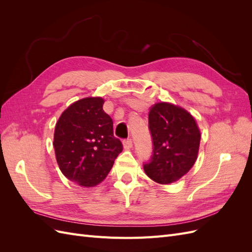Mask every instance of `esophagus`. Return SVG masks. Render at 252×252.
<instances>
[{"label":"esophagus","instance_id":"obj_1","mask_svg":"<svg viewBox=\"0 0 252 252\" xmlns=\"http://www.w3.org/2000/svg\"><path fill=\"white\" fill-rule=\"evenodd\" d=\"M123 145L125 149H130L132 147V140L131 139H127L123 141Z\"/></svg>","mask_w":252,"mask_h":252}]
</instances>
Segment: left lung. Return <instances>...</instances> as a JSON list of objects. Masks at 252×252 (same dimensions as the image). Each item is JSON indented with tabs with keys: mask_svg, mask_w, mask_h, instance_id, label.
Here are the masks:
<instances>
[{
	"mask_svg": "<svg viewBox=\"0 0 252 252\" xmlns=\"http://www.w3.org/2000/svg\"><path fill=\"white\" fill-rule=\"evenodd\" d=\"M148 117L154 156L150 163L144 165V171L158 184H171L194 165L201 142L200 128L191 113L169 102L152 105Z\"/></svg>",
	"mask_w": 252,
	"mask_h": 252,
	"instance_id": "left-lung-1",
	"label": "left lung"
}]
</instances>
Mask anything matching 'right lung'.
Listing matches in <instances>:
<instances>
[{
	"instance_id": "add662e5",
	"label": "right lung",
	"mask_w": 252,
	"mask_h": 252,
	"mask_svg": "<svg viewBox=\"0 0 252 252\" xmlns=\"http://www.w3.org/2000/svg\"><path fill=\"white\" fill-rule=\"evenodd\" d=\"M104 98L88 96L75 101L62 112L53 135L60 170L81 187L100 184L123 150L113 135L112 119L103 110Z\"/></svg>"
}]
</instances>
